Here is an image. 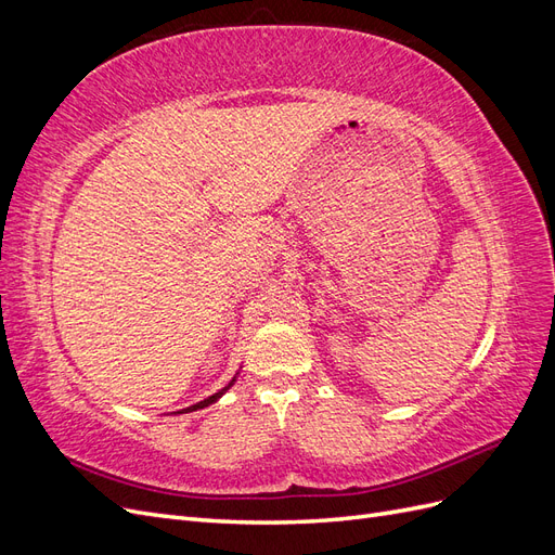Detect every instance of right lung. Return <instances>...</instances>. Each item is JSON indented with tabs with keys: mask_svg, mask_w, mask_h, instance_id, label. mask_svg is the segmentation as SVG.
<instances>
[{
	"mask_svg": "<svg viewBox=\"0 0 555 555\" xmlns=\"http://www.w3.org/2000/svg\"><path fill=\"white\" fill-rule=\"evenodd\" d=\"M233 382H236V377H233V379H231V382H229V384L224 386V389H222V391H217V393L208 396L206 400H201V402H196V405H192V408H188V410H180L178 414H184V412H194V410H204V408L212 405V402H215V400H220V398H222V396H224V393H227V391L231 389V384H233Z\"/></svg>",
	"mask_w": 555,
	"mask_h": 555,
	"instance_id": "1",
	"label": "right lung"
}]
</instances>
